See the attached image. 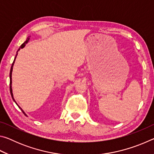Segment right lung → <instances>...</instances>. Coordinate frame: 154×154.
<instances>
[{
    "label": "right lung",
    "mask_w": 154,
    "mask_h": 154,
    "mask_svg": "<svg viewBox=\"0 0 154 154\" xmlns=\"http://www.w3.org/2000/svg\"><path fill=\"white\" fill-rule=\"evenodd\" d=\"M29 39H30V38H29V36H28V37L27 38V39H26V41H25V42L23 43V44H22V45H21L20 47V48L18 49V50H17V51L20 50V49H22V48H24V46L26 45V44L28 42V41H29ZM17 54H16V56H17ZM16 56L15 57V59H14V62H13V64H12V65H11V71H10V75H9V77H10V92H11V97H12V98H13V100H14V102L16 103V102H15V100H14V95H13V92H12V86H11V84H12V78H11V75H12V71H13V67H14V63H15V58H16ZM17 104V103H16ZM17 105L18 106V105L17 104ZM19 108L21 109V110H22V111L23 112V113H24V115H26V113H24V111L22 110V108L21 107H20L19 106Z\"/></svg>",
    "instance_id": "obj_1"
}]
</instances>
